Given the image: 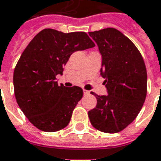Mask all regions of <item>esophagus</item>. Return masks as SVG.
I'll use <instances>...</instances> for the list:
<instances>
[{"instance_id":"1","label":"esophagus","mask_w":161,"mask_h":161,"mask_svg":"<svg viewBox=\"0 0 161 161\" xmlns=\"http://www.w3.org/2000/svg\"><path fill=\"white\" fill-rule=\"evenodd\" d=\"M83 94L84 95H89V94H90V91H89V90H83Z\"/></svg>"}]
</instances>
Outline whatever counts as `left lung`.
Wrapping results in <instances>:
<instances>
[{"label": "left lung", "instance_id": "obj_1", "mask_svg": "<svg viewBox=\"0 0 161 161\" xmlns=\"http://www.w3.org/2000/svg\"><path fill=\"white\" fill-rule=\"evenodd\" d=\"M102 57L100 75L108 95L96 97L89 111L92 126L103 133L121 132L133 122L147 94V71L137 47L119 30L108 28L90 32Z\"/></svg>", "mask_w": 161, "mask_h": 161}]
</instances>
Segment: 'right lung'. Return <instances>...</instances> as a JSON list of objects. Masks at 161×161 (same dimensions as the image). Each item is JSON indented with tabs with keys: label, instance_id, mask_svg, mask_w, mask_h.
<instances>
[{
	"label": "right lung",
	"instance_id": "right-lung-1",
	"mask_svg": "<svg viewBox=\"0 0 161 161\" xmlns=\"http://www.w3.org/2000/svg\"><path fill=\"white\" fill-rule=\"evenodd\" d=\"M94 47L85 32L46 28L26 47L14 70V93L21 111L37 129L51 133L68 125L83 90L59 86L56 75L63 74L71 53Z\"/></svg>",
	"mask_w": 161,
	"mask_h": 161
}]
</instances>
